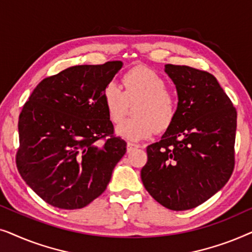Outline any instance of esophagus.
<instances>
[{
	"mask_svg": "<svg viewBox=\"0 0 252 252\" xmlns=\"http://www.w3.org/2000/svg\"><path fill=\"white\" fill-rule=\"evenodd\" d=\"M141 146L140 144H135V143H132V142H128L127 143V151L130 153V151H133L134 149H137V148H140Z\"/></svg>",
	"mask_w": 252,
	"mask_h": 252,
	"instance_id": "1",
	"label": "esophagus"
}]
</instances>
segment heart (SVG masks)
Instances as JSON below:
<instances>
[{
  "mask_svg": "<svg viewBox=\"0 0 252 252\" xmlns=\"http://www.w3.org/2000/svg\"><path fill=\"white\" fill-rule=\"evenodd\" d=\"M122 86L109 82L102 91L110 122L119 124L125 117L128 103L137 102L134 108L135 118L125 120L116 132L124 139L140 141L164 132L174 122L178 112V98L166 81L151 68L137 66L130 68L122 77Z\"/></svg>",
  "mask_w": 252,
  "mask_h": 252,
  "instance_id": "b5f03b06",
  "label": "heart"
}]
</instances>
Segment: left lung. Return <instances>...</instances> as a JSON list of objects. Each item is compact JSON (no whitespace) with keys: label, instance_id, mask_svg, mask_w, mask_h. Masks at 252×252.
<instances>
[{"label":"left lung","instance_id":"1","mask_svg":"<svg viewBox=\"0 0 252 252\" xmlns=\"http://www.w3.org/2000/svg\"><path fill=\"white\" fill-rule=\"evenodd\" d=\"M179 102L159 142L147 147L141 170L147 191L173 211L194 209L219 191L235 166L237 113L211 73L167 64Z\"/></svg>","mask_w":252,"mask_h":252}]
</instances>
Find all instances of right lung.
I'll list each match as a JSON object with an SVG mask.
<instances>
[{
    "label": "right lung",
    "instance_id": "add662e5",
    "mask_svg": "<svg viewBox=\"0 0 252 252\" xmlns=\"http://www.w3.org/2000/svg\"><path fill=\"white\" fill-rule=\"evenodd\" d=\"M122 66L113 61L67 67L44 78L24 104L16 165L48 204L85 208L105 190L125 155L127 143L115 135L102 101L103 88Z\"/></svg>",
    "mask_w": 252,
    "mask_h": 252
}]
</instances>
